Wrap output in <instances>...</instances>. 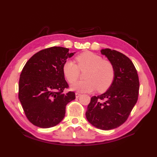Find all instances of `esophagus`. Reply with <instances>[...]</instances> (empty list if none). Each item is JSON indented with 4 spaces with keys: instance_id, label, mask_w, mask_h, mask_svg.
Returning a JSON list of instances; mask_svg holds the SVG:
<instances>
[{
    "instance_id": "34e87169",
    "label": "esophagus",
    "mask_w": 157,
    "mask_h": 157,
    "mask_svg": "<svg viewBox=\"0 0 157 157\" xmlns=\"http://www.w3.org/2000/svg\"><path fill=\"white\" fill-rule=\"evenodd\" d=\"M80 96H81V94H79V93H78V92L75 93V97L76 98H79Z\"/></svg>"
}]
</instances>
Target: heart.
<instances>
[{
  "label": "heart",
  "mask_w": 157,
  "mask_h": 157,
  "mask_svg": "<svg viewBox=\"0 0 157 157\" xmlns=\"http://www.w3.org/2000/svg\"><path fill=\"white\" fill-rule=\"evenodd\" d=\"M78 65L71 60L63 65V72L69 83L75 82L79 75V70L88 69L84 78L71 86L73 90L91 92L97 89L100 92L106 90L114 80L115 70L113 63L103 60L101 56L92 52H85L76 56Z\"/></svg>",
  "instance_id": "heart-1"
}]
</instances>
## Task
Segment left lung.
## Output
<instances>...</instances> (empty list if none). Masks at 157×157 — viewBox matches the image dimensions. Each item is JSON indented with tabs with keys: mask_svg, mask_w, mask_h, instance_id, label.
<instances>
[{
	"mask_svg": "<svg viewBox=\"0 0 157 157\" xmlns=\"http://www.w3.org/2000/svg\"><path fill=\"white\" fill-rule=\"evenodd\" d=\"M101 52L114 65L115 78L105 93L91 98L86 117L93 126L110 130L128 119L138 101L140 83L135 66L128 56L109 48Z\"/></svg>",
	"mask_w": 157,
	"mask_h": 157,
	"instance_id": "8db88e82",
	"label": "left lung"
}]
</instances>
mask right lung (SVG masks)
<instances>
[{
	"instance_id": "right-lung-1",
	"label": "right lung",
	"mask_w": 157,
	"mask_h": 157,
	"mask_svg": "<svg viewBox=\"0 0 157 157\" xmlns=\"http://www.w3.org/2000/svg\"><path fill=\"white\" fill-rule=\"evenodd\" d=\"M75 52L53 46L36 53L26 63L20 75L19 99L28 120L42 128L54 127L65 115L67 104L75 98L68 88L63 65Z\"/></svg>"
}]
</instances>
